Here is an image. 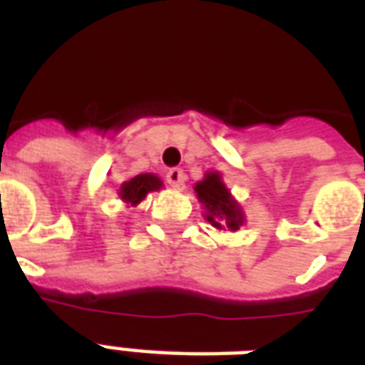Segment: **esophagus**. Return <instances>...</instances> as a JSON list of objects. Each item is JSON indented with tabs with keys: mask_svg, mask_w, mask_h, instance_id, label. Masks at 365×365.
<instances>
[{
	"mask_svg": "<svg viewBox=\"0 0 365 365\" xmlns=\"http://www.w3.org/2000/svg\"><path fill=\"white\" fill-rule=\"evenodd\" d=\"M166 182L170 183L174 189H183L185 185V172L182 168H170L166 172Z\"/></svg>",
	"mask_w": 365,
	"mask_h": 365,
	"instance_id": "34e87169",
	"label": "esophagus"
}]
</instances>
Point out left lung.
<instances>
[{
  "mask_svg": "<svg viewBox=\"0 0 365 365\" xmlns=\"http://www.w3.org/2000/svg\"><path fill=\"white\" fill-rule=\"evenodd\" d=\"M195 191H197V197L208 212L206 220L214 227L222 229L223 225H227L231 231H237L242 225L244 217L240 206L231 199L220 174H216V172L206 174L205 180L195 185Z\"/></svg>",
  "mask_w": 365,
  "mask_h": 365,
  "instance_id": "8db88e82",
  "label": "left lung"
}]
</instances>
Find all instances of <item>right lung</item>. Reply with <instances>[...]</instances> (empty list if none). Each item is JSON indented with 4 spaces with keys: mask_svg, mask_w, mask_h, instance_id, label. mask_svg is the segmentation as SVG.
<instances>
[{
    "mask_svg": "<svg viewBox=\"0 0 365 365\" xmlns=\"http://www.w3.org/2000/svg\"><path fill=\"white\" fill-rule=\"evenodd\" d=\"M160 180L153 174H140V176L132 178L128 182H125L121 185V199L128 205H138L145 199V195L151 193V191H157L160 189Z\"/></svg>",
    "mask_w": 365,
    "mask_h": 365,
    "instance_id": "add662e5",
    "label": "right lung"
}]
</instances>
